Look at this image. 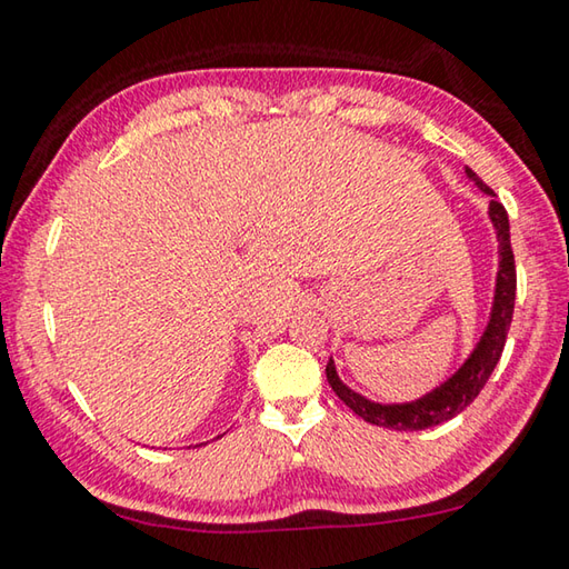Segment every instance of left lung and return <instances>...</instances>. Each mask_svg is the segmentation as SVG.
Listing matches in <instances>:
<instances>
[{
	"mask_svg": "<svg viewBox=\"0 0 569 569\" xmlns=\"http://www.w3.org/2000/svg\"><path fill=\"white\" fill-rule=\"evenodd\" d=\"M465 173H468V179L478 186L485 196H490L488 216L495 236H498V276H495V293L488 326H485L480 340L475 343L470 356L465 358V363L456 373L448 380H442L438 388H432L422 398H416L410 402L368 400L366 396H360V392L348 388L343 380H340L333 358H330L326 366V378L330 388L336 390V396L343 400L358 418H363L370 426L392 430H426L456 418L458 412H462L475 398H478V392L488 383V378L492 376V370L502 356L515 311V288H518L515 256L510 246V221L508 211H505V206L498 201V196H495L490 186L482 183L472 169H465Z\"/></svg>",
	"mask_w": 569,
	"mask_h": 569,
	"instance_id": "8db88e82",
	"label": "left lung"
}]
</instances>
